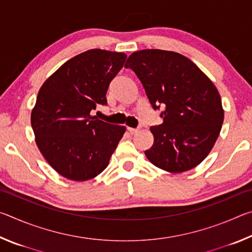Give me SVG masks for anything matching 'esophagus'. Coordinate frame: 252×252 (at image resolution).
I'll use <instances>...</instances> for the list:
<instances>
[{"label":"esophagus","mask_w":252,"mask_h":252,"mask_svg":"<svg viewBox=\"0 0 252 252\" xmlns=\"http://www.w3.org/2000/svg\"><path fill=\"white\" fill-rule=\"evenodd\" d=\"M127 131H129V133H131V134H135L136 132L139 131V129H133V127H127Z\"/></svg>","instance_id":"34e87169"}]
</instances>
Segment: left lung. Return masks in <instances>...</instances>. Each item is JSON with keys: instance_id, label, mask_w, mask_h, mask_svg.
<instances>
[{"instance_id": "left-lung-1", "label": "left lung", "mask_w": 252, "mask_h": 252, "mask_svg": "<svg viewBox=\"0 0 252 252\" xmlns=\"http://www.w3.org/2000/svg\"><path fill=\"white\" fill-rule=\"evenodd\" d=\"M125 66L141 81L153 109L164 106L163 122L150 127L155 140L144 151L148 160L170 173L197 167L212 150L223 123L216 85L190 59L172 51H136Z\"/></svg>"}]
</instances>
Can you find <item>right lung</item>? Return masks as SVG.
Instances as JSON below:
<instances>
[{"label": "right lung", "instance_id": "right-lung-1", "mask_svg": "<svg viewBox=\"0 0 252 252\" xmlns=\"http://www.w3.org/2000/svg\"><path fill=\"white\" fill-rule=\"evenodd\" d=\"M126 54L93 49L75 55L42 84L31 112L35 143L48 163L72 181H88L108 167L126 132L91 116Z\"/></svg>", "mask_w": 252, "mask_h": 252}]
</instances>
